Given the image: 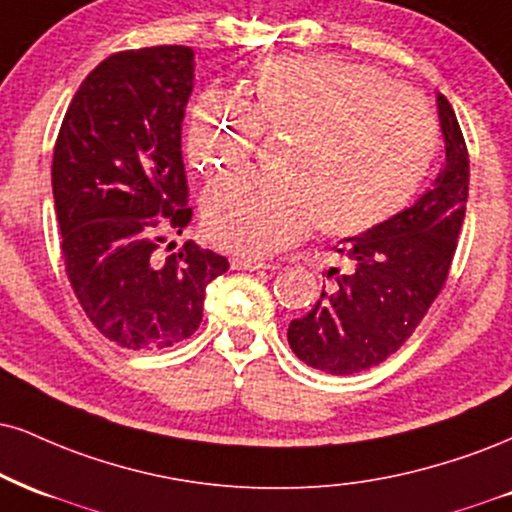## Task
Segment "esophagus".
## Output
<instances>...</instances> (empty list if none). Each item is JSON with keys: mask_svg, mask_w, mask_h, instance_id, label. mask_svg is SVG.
<instances>
[{"mask_svg": "<svg viewBox=\"0 0 512 512\" xmlns=\"http://www.w3.org/2000/svg\"><path fill=\"white\" fill-rule=\"evenodd\" d=\"M231 267L233 269H248V272H260V269H272V264L255 260V257H233Z\"/></svg>", "mask_w": 512, "mask_h": 512, "instance_id": "34e87169", "label": "esophagus"}]
</instances>
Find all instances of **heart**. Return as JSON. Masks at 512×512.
Wrapping results in <instances>:
<instances>
[{"mask_svg":"<svg viewBox=\"0 0 512 512\" xmlns=\"http://www.w3.org/2000/svg\"><path fill=\"white\" fill-rule=\"evenodd\" d=\"M240 102L202 92L186 119V155L200 171L248 162L262 133H291L288 176L240 171L202 200L207 236L267 257L319 224L357 236L412 200L429 174L439 126L429 104L372 66L329 54H281L240 83Z\"/></svg>","mask_w":512,"mask_h":512,"instance_id":"obj_1","label":"heart"}]
</instances>
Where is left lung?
Listing matches in <instances>:
<instances>
[{
    "label": "left lung",
    "instance_id": "left-lung-1",
    "mask_svg": "<svg viewBox=\"0 0 512 512\" xmlns=\"http://www.w3.org/2000/svg\"><path fill=\"white\" fill-rule=\"evenodd\" d=\"M446 159L432 188L415 205L334 252L350 262L336 274L334 293L288 326L291 350L305 365L329 374L369 369L396 353L422 322L448 279L465 219L470 155L451 102L436 95Z\"/></svg>",
    "mask_w": 512,
    "mask_h": 512
}]
</instances>
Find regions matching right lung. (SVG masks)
Returning a JSON list of instances; mask_svg holds the SVG:
<instances>
[{"instance_id": "right-lung-1", "label": "right lung", "mask_w": 512, "mask_h": 512, "mask_svg": "<svg viewBox=\"0 0 512 512\" xmlns=\"http://www.w3.org/2000/svg\"><path fill=\"white\" fill-rule=\"evenodd\" d=\"M195 54L116 52L88 73L61 121L52 190L66 276L95 329L128 350L193 336L205 288L229 260L188 240L166 260L162 231L190 224L181 123Z\"/></svg>"}]
</instances>
